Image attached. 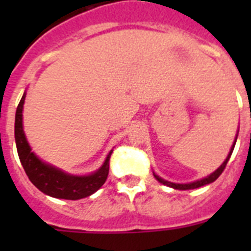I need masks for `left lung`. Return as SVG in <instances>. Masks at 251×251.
I'll return each instance as SVG.
<instances>
[{
    "mask_svg": "<svg viewBox=\"0 0 251 251\" xmlns=\"http://www.w3.org/2000/svg\"><path fill=\"white\" fill-rule=\"evenodd\" d=\"M236 138H238V136H236ZM236 138H235L234 145H232L231 150H230V153L227 154V157H226V159L224 161L223 165L217 168L215 172H212L210 176L205 177V178H201V179H199V181H195V182H191V183H174V182H168V181H166V179L161 178V177L157 176L156 174H153V176L156 177V179L158 181V182L163 183V185H166V186H170V187H172V188H176V190H192V188H199V187H201V186L208 185V183H211V182H214V181H216V179L219 178V176L223 174V171L225 170L226 165H227V162H229V159H230V156H231L232 151H234L235 143H236Z\"/></svg>",
    "mask_w": 251,
    "mask_h": 251,
    "instance_id": "1",
    "label": "left lung"
}]
</instances>
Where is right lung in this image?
Returning <instances> with one entry per match:
<instances>
[{
    "label": "right lung",
    "mask_w": 251,
    "mask_h": 251,
    "mask_svg": "<svg viewBox=\"0 0 251 251\" xmlns=\"http://www.w3.org/2000/svg\"><path fill=\"white\" fill-rule=\"evenodd\" d=\"M25 97L26 94L22 95L16 109L15 139H16L20 161L31 182L44 194L55 199H65V200H79L98 191L104 185L109 174V159L113 151H110L109 154L106 156L103 166L98 171H95L94 174L88 176H74V175L65 174L64 171L43 162L34 152H31L24 133L22 109H24Z\"/></svg>",
    "instance_id": "right-lung-1"
}]
</instances>
